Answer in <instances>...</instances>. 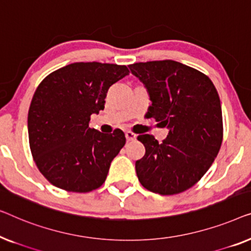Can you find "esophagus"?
<instances>
[{
	"instance_id": "34e87169",
	"label": "esophagus",
	"mask_w": 251,
	"mask_h": 251,
	"mask_svg": "<svg viewBox=\"0 0 251 251\" xmlns=\"http://www.w3.org/2000/svg\"><path fill=\"white\" fill-rule=\"evenodd\" d=\"M125 136H126L127 141H135L136 140V134L130 132V130H127V132L125 133Z\"/></svg>"
}]
</instances>
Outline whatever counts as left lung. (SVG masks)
Returning <instances> with one entry per match:
<instances>
[{
	"label": "left lung",
	"mask_w": 251,
	"mask_h": 251,
	"mask_svg": "<svg viewBox=\"0 0 251 251\" xmlns=\"http://www.w3.org/2000/svg\"><path fill=\"white\" fill-rule=\"evenodd\" d=\"M128 67L149 92L148 117L169 129L162 143L150 134L137 136L146 154L135 162L136 175L151 192L177 195L200 181L221 149L223 118L217 90L207 75L173 60Z\"/></svg>",
	"instance_id": "left-lung-1"
}]
</instances>
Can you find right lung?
<instances>
[{
  "mask_svg": "<svg viewBox=\"0 0 251 251\" xmlns=\"http://www.w3.org/2000/svg\"><path fill=\"white\" fill-rule=\"evenodd\" d=\"M128 74L126 66L75 62L37 86L28 111V137L35 164L52 185L86 193L103 184L126 137L119 128L111 134L91 128V115L103 110L109 87Z\"/></svg>",
  "mask_w": 251,
  "mask_h": 251,
  "instance_id": "right-lung-1",
  "label": "right lung"
}]
</instances>
